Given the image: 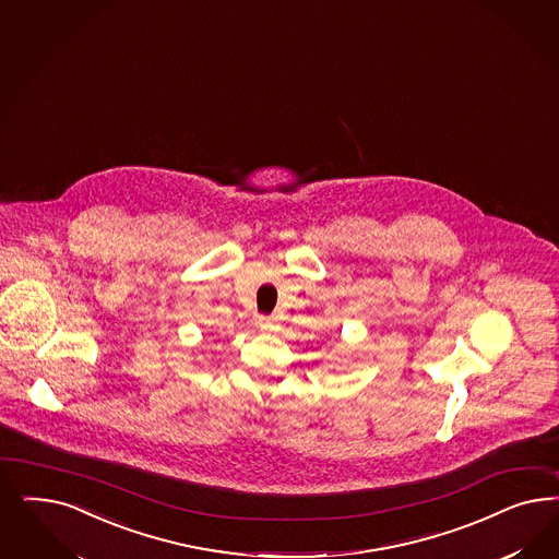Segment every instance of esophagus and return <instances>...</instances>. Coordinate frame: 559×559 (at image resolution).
I'll list each match as a JSON object with an SVG mask.
<instances>
[{
    "mask_svg": "<svg viewBox=\"0 0 559 559\" xmlns=\"http://www.w3.org/2000/svg\"><path fill=\"white\" fill-rule=\"evenodd\" d=\"M259 326L263 331H271V329H275V319L273 317H259Z\"/></svg>",
    "mask_w": 559,
    "mask_h": 559,
    "instance_id": "obj_1",
    "label": "esophagus"
}]
</instances>
